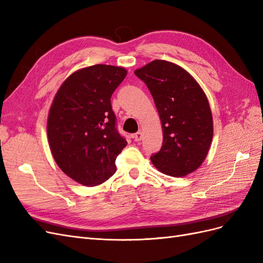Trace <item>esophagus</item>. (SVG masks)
I'll list each match as a JSON object with an SVG mask.
<instances>
[{
  "mask_svg": "<svg viewBox=\"0 0 263 263\" xmlns=\"http://www.w3.org/2000/svg\"><path fill=\"white\" fill-rule=\"evenodd\" d=\"M132 138L135 140V141H140L142 139V133L141 132H138L136 134L132 135Z\"/></svg>",
  "mask_w": 263,
  "mask_h": 263,
  "instance_id": "1",
  "label": "esophagus"
}]
</instances>
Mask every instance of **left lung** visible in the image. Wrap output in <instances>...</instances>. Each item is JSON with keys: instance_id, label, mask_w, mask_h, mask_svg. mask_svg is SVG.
<instances>
[{"instance_id": "obj_1", "label": "left lung", "mask_w": 263, "mask_h": 263, "mask_svg": "<svg viewBox=\"0 0 263 263\" xmlns=\"http://www.w3.org/2000/svg\"><path fill=\"white\" fill-rule=\"evenodd\" d=\"M135 74L153 95L162 125V147L151 162L171 177L195 171L213 138L212 112L202 87L187 71L165 60L151 61Z\"/></svg>"}]
</instances>
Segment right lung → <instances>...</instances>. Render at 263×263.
Wrapping results in <instances>:
<instances>
[{
	"mask_svg": "<svg viewBox=\"0 0 263 263\" xmlns=\"http://www.w3.org/2000/svg\"><path fill=\"white\" fill-rule=\"evenodd\" d=\"M126 74L115 66L83 68L66 79L53 99L47 122L51 154L59 168L82 185H99L112 177L127 145L110 105Z\"/></svg>",
	"mask_w": 263,
	"mask_h": 263,
	"instance_id": "obj_1",
	"label": "right lung"
}]
</instances>
